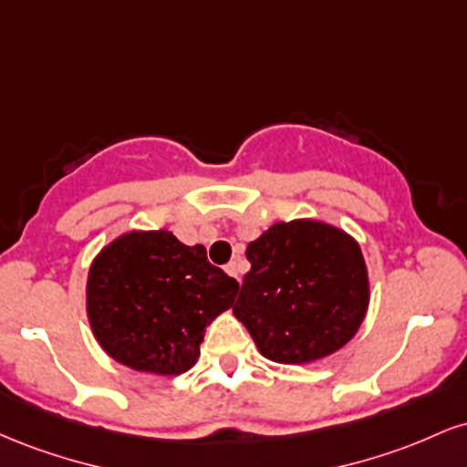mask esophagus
Segmentation results:
<instances>
[{"instance_id":"34e87169","label":"esophagus","mask_w":467,"mask_h":467,"mask_svg":"<svg viewBox=\"0 0 467 467\" xmlns=\"http://www.w3.org/2000/svg\"><path fill=\"white\" fill-rule=\"evenodd\" d=\"M226 272H228L230 276H234V278H237V281L241 283V275H239V264H237V261H230V264L226 265Z\"/></svg>"}]
</instances>
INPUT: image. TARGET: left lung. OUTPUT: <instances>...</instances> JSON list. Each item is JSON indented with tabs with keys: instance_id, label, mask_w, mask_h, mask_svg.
Wrapping results in <instances>:
<instances>
[{
	"instance_id": "1",
	"label": "left lung",
	"mask_w": 467,
	"mask_h": 467,
	"mask_svg": "<svg viewBox=\"0 0 467 467\" xmlns=\"http://www.w3.org/2000/svg\"><path fill=\"white\" fill-rule=\"evenodd\" d=\"M233 314L267 360L305 364L347 345L368 307L358 241L314 219L278 222L250 241Z\"/></svg>"
}]
</instances>
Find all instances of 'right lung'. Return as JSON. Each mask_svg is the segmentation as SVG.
I'll return each mask as SVG.
<instances>
[{"label":"right lung","mask_w":467,"mask_h":467,"mask_svg":"<svg viewBox=\"0 0 467 467\" xmlns=\"http://www.w3.org/2000/svg\"><path fill=\"white\" fill-rule=\"evenodd\" d=\"M239 283L203 245L169 230H131L99 252L88 275V318L107 356L136 371L186 373L206 327L233 307Z\"/></svg>","instance_id":"add662e5"}]
</instances>
